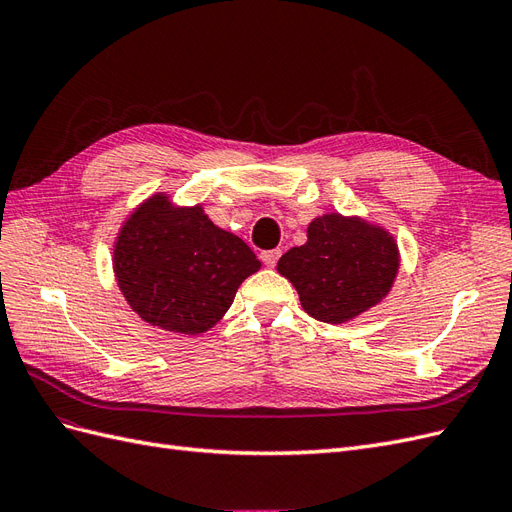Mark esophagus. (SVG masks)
<instances>
[{
    "label": "esophagus",
    "instance_id": "obj_1",
    "mask_svg": "<svg viewBox=\"0 0 512 512\" xmlns=\"http://www.w3.org/2000/svg\"><path fill=\"white\" fill-rule=\"evenodd\" d=\"M280 256H282V250H267V252L260 254V260L265 262L267 267H275L277 260H280Z\"/></svg>",
    "mask_w": 512,
    "mask_h": 512
}]
</instances>
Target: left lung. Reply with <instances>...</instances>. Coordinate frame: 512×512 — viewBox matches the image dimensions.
<instances>
[{"instance_id": "left-lung-1", "label": "left lung", "mask_w": 512, "mask_h": 512, "mask_svg": "<svg viewBox=\"0 0 512 512\" xmlns=\"http://www.w3.org/2000/svg\"><path fill=\"white\" fill-rule=\"evenodd\" d=\"M397 271L399 247L391 232L342 213L314 218L307 241L277 262V273L297 288L305 312L329 324L376 307L391 292Z\"/></svg>"}]
</instances>
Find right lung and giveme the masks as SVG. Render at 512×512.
Returning <instances> with one entry per match:
<instances>
[{
  "instance_id": "right-lung-1",
  "label": "right lung",
  "mask_w": 512,
  "mask_h": 512,
  "mask_svg": "<svg viewBox=\"0 0 512 512\" xmlns=\"http://www.w3.org/2000/svg\"><path fill=\"white\" fill-rule=\"evenodd\" d=\"M258 269L250 245L215 226L203 205L179 207L164 192L128 215L113 250L128 305L151 327L181 335L215 327Z\"/></svg>"
}]
</instances>
